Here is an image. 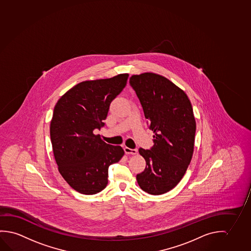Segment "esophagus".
Here are the masks:
<instances>
[{
	"mask_svg": "<svg viewBox=\"0 0 251 251\" xmlns=\"http://www.w3.org/2000/svg\"><path fill=\"white\" fill-rule=\"evenodd\" d=\"M124 150H125V152L126 153V154H132V155H134L136 154L137 152H138V149H131V148H124Z\"/></svg>",
	"mask_w": 251,
	"mask_h": 251,
	"instance_id": "1",
	"label": "esophagus"
}]
</instances>
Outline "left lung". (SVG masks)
<instances>
[{
	"label": "left lung",
	"instance_id": "obj_1",
	"mask_svg": "<svg viewBox=\"0 0 251 251\" xmlns=\"http://www.w3.org/2000/svg\"><path fill=\"white\" fill-rule=\"evenodd\" d=\"M130 84L154 133L151 150L139 148L147 166L136 179L143 191L162 195L177 186L193 157L196 123L191 102L183 90L153 72L132 75Z\"/></svg>",
	"mask_w": 251,
	"mask_h": 251
}]
</instances>
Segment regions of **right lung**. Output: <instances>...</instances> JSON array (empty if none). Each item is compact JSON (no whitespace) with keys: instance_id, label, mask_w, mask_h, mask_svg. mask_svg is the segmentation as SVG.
I'll return each instance as SVG.
<instances>
[{"instance_id":"right-lung-1","label":"right lung","mask_w":251,"mask_h":251,"mask_svg":"<svg viewBox=\"0 0 251 251\" xmlns=\"http://www.w3.org/2000/svg\"><path fill=\"white\" fill-rule=\"evenodd\" d=\"M128 73L87 80L71 88L54 107L50 133L60 175L84 195H95L108 183V168L125 154L93 131L103 126L110 103L122 92Z\"/></svg>"}]
</instances>
